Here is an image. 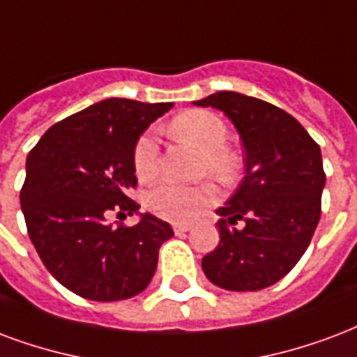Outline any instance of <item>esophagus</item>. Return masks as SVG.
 Segmentation results:
<instances>
[{"instance_id":"34e87169","label":"esophagus","mask_w":357,"mask_h":357,"mask_svg":"<svg viewBox=\"0 0 357 357\" xmlns=\"http://www.w3.org/2000/svg\"><path fill=\"white\" fill-rule=\"evenodd\" d=\"M187 231H191V225H189V223H176V225H174V232H176L178 236L185 234Z\"/></svg>"}]
</instances>
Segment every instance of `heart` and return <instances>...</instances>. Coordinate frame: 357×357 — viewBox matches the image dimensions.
Masks as SVG:
<instances>
[{"label": "heart", "instance_id": "heart-1", "mask_svg": "<svg viewBox=\"0 0 357 357\" xmlns=\"http://www.w3.org/2000/svg\"><path fill=\"white\" fill-rule=\"evenodd\" d=\"M170 134L178 139L189 142L204 153V168L215 178L229 181L236 176L238 157L225 145L229 139V128L225 121L215 113L204 109L179 113L172 119ZM132 162L139 181L155 179L158 172V145L153 132H145L139 136L134 147ZM215 197L218 191L210 183L187 187L166 181L149 192L147 206L158 218L183 223L199 218L200 212L206 206L212 204Z\"/></svg>", "mask_w": 357, "mask_h": 357}]
</instances>
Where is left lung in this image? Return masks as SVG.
Returning <instances> with one entry per match:
<instances>
[{
  "instance_id": "1",
  "label": "left lung",
  "mask_w": 357,
  "mask_h": 357,
  "mask_svg": "<svg viewBox=\"0 0 357 357\" xmlns=\"http://www.w3.org/2000/svg\"><path fill=\"white\" fill-rule=\"evenodd\" d=\"M231 119L245 149V176L215 210L218 248L202 271L229 291L276 284L303 257L321 213L326 174L319 145L295 117L259 98L223 91L192 102ZM242 218L244 229H231Z\"/></svg>"
}]
</instances>
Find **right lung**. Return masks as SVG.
I'll list each match as a JSON object with an SVG mask.
<instances>
[{"label":"right lung","instance_id":"right-lung-1","mask_svg":"<svg viewBox=\"0 0 357 357\" xmlns=\"http://www.w3.org/2000/svg\"><path fill=\"white\" fill-rule=\"evenodd\" d=\"M172 102L107 98L45 132L26 158L20 206L31 244L54 278L79 297L130 299L149 286L172 227L139 213L134 147ZM112 211L138 213L134 227H112Z\"/></svg>","mask_w":357,"mask_h":357}]
</instances>
